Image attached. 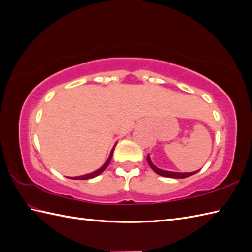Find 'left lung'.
I'll return each instance as SVG.
<instances>
[{"mask_svg": "<svg viewBox=\"0 0 252 252\" xmlns=\"http://www.w3.org/2000/svg\"><path fill=\"white\" fill-rule=\"evenodd\" d=\"M147 162L149 164V167H151L153 169L154 172H156L157 174L161 175V176H165V178H173V179H184V178H187V176H190L192 174L197 173L198 171H196V172H190V173H178V172H170V171H164V170H161L157 168L156 165H154L151 161V158H149V156L147 155Z\"/></svg>", "mask_w": 252, "mask_h": 252, "instance_id": "1", "label": "left lung"}]
</instances>
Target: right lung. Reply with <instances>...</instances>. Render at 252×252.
Listing matches in <instances>:
<instances>
[{"instance_id": "1", "label": "right lung", "mask_w": 252, "mask_h": 252, "mask_svg": "<svg viewBox=\"0 0 252 252\" xmlns=\"http://www.w3.org/2000/svg\"><path fill=\"white\" fill-rule=\"evenodd\" d=\"M114 149H115V147L111 149V152H110V155H109V158H108V160H107L106 163H105V164L103 165V167H101L100 169H98L97 171H95V172H93V173L85 174V175H81V176H76V178H72V180H89V179H93V178H95V176L99 175L100 173H103L104 171L106 170V168L108 167V164H109L110 160H111V157H112V153H114Z\"/></svg>"}]
</instances>
